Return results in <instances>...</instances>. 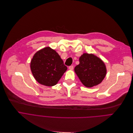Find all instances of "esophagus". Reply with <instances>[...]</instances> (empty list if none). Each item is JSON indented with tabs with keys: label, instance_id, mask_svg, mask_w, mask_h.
I'll return each instance as SVG.
<instances>
[{
	"label": "esophagus",
	"instance_id": "1",
	"mask_svg": "<svg viewBox=\"0 0 133 133\" xmlns=\"http://www.w3.org/2000/svg\"><path fill=\"white\" fill-rule=\"evenodd\" d=\"M69 69L70 70H73V65L70 66L69 67Z\"/></svg>",
	"mask_w": 133,
	"mask_h": 133
}]
</instances>
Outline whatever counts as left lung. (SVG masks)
I'll return each mask as SVG.
<instances>
[{
    "label": "left lung",
    "mask_w": 133,
    "mask_h": 133,
    "mask_svg": "<svg viewBox=\"0 0 133 133\" xmlns=\"http://www.w3.org/2000/svg\"><path fill=\"white\" fill-rule=\"evenodd\" d=\"M79 63L74 71L82 83L87 88L100 84L107 74L104 62L92 54L84 53L79 58Z\"/></svg>",
    "instance_id": "1"
}]
</instances>
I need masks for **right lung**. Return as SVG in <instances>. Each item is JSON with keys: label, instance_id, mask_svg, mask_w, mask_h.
Wrapping results in <instances>:
<instances>
[{"label": "right lung", "instance_id": "obj_1", "mask_svg": "<svg viewBox=\"0 0 133 133\" xmlns=\"http://www.w3.org/2000/svg\"><path fill=\"white\" fill-rule=\"evenodd\" d=\"M30 69L36 80L40 84L56 85L67 70L58 53L49 46L38 51L34 55Z\"/></svg>", "mask_w": 133, "mask_h": 133}]
</instances>
